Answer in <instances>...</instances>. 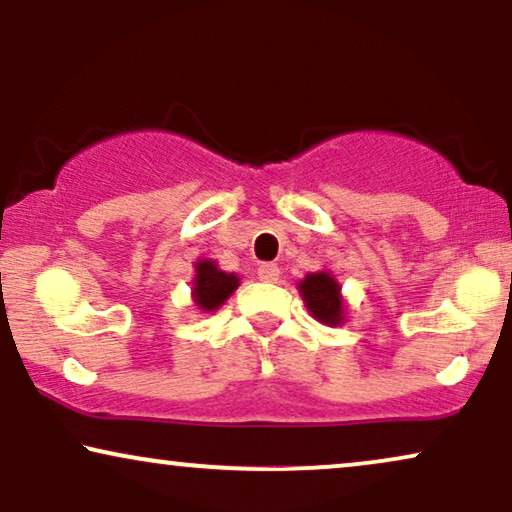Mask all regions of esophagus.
<instances>
[{"instance_id":"esophagus-1","label":"esophagus","mask_w":512,"mask_h":512,"mask_svg":"<svg viewBox=\"0 0 512 512\" xmlns=\"http://www.w3.org/2000/svg\"><path fill=\"white\" fill-rule=\"evenodd\" d=\"M256 272H258V279H263V282H275V279L279 277L277 263H261Z\"/></svg>"}]
</instances>
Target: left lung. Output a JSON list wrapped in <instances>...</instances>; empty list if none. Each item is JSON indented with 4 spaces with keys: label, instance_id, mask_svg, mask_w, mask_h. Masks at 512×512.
<instances>
[{
    "label": "left lung",
    "instance_id": "left-lung-1",
    "mask_svg": "<svg viewBox=\"0 0 512 512\" xmlns=\"http://www.w3.org/2000/svg\"><path fill=\"white\" fill-rule=\"evenodd\" d=\"M300 293L307 310L312 312L314 319L321 324H340L342 321V300H340V286L328 272H312L300 282Z\"/></svg>",
    "mask_w": 512,
    "mask_h": 512
}]
</instances>
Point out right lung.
<instances>
[{
    "mask_svg": "<svg viewBox=\"0 0 512 512\" xmlns=\"http://www.w3.org/2000/svg\"><path fill=\"white\" fill-rule=\"evenodd\" d=\"M198 268V277H195V303H198L200 310L214 312L216 307L223 305L228 300L230 293L237 289L240 279L235 275H228V272H221L212 261H202L195 265Z\"/></svg>",
    "mask_w": 512,
    "mask_h": 512,
    "instance_id": "add662e5",
    "label": "right lung"
}]
</instances>
